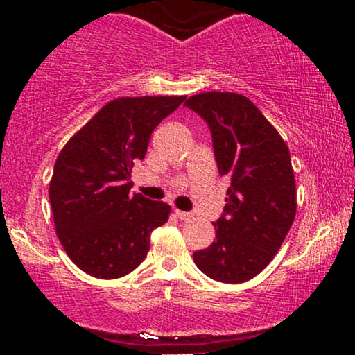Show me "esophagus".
I'll return each mask as SVG.
<instances>
[{"instance_id": "1", "label": "esophagus", "mask_w": 355, "mask_h": 355, "mask_svg": "<svg viewBox=\"0 0 355 355\" xmlns=\"http://www.w3.org/2000/svg\"><path fill=\"white\" fill-rule=\"evenodd\" d=\"M175 214H177V217L180 220H191L193 218V215L189 214V211H182V210H175Z\"/></svg>"}]
</instances>
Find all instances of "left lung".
<instances>
[{
    "mask_svg": "<svg viewBox=\"0 0 355 355\" xmlns=\"http://www.w3.org/2000/svg\"><path fill=\"white\" fill-rule=\"evenodd\" d=\"M185 107L209 123L218 173L230 178L215 242L193 252L210 279L242 284L272 262L291 230L297 191L291 153L282 137L247 96L207 92Z\"/></svg>",
    "mask_w": 355,
    "mask_h": 355,
    "instance_id": "8db88e82",
    "label": "left lung"
}]
</instances>
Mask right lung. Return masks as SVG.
<instances>
[{"label": "right lung", "instance_id": "right-lung-1", "mask_svg": "<svg viewBox=\"0 0 355 355\" xmlns=\"http://www.w3.org/2000/svg\"><path fill=\"white\" fill-rule=\"evenodd\" d=\"M185 96H123L108 101L56 158L50 203L64 252L96 279H118L144 262L150 235L170 205L130 193L132 166L144 160L158 123Z\"/></svg>", "mask_w": 355, "mask_h": 355}]
</instances>
